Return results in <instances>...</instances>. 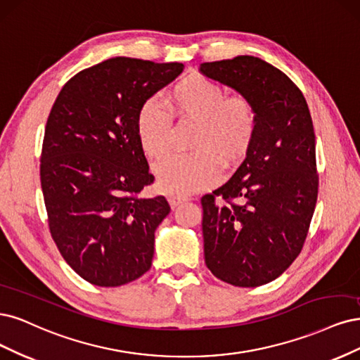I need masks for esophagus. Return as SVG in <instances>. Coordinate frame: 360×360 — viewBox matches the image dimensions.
Segmentation results:
<instances>
[{"instance_id": "1", "label": "esophagus", "mask_w": 360, "mask_h": 360, "mask_svg": "<svg viewBox=\"0 0 360 360\" xmlns=\"http://www.w3.org/2000/svg\"><path fill=\"white\" fill-rule=\"evenodd\" d=\"M169 200H170V205H172L173 210H175V207H178L181 203L188 202V197L187 195H178V194H175V195H170Z\"/></svg>"}]
</instances>
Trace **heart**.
Instances as JSON below:
<instances>
[{"label": "heart", "mask_w": 360, "mask_h": 360, "mask_svg": "<svg viewBox=\"0 0 360 360\" xmlns=\"http://www.w3.org/2000/svg\"><path fill=\"white\" fill-rule=\"evenodd\" d=\"M173 117L199 121L193 154H175L157 166L160 187L170 194L187 195L210 187L221 176V160L240 161L252 143L257 115L252 103L242 97H226V91L202 75L181 79L166 96ZM136 133L143 153L160 160L172 142L169 115L154 98L146 100L136 117Z\"/></svg>", "instance_id": "b5f03b06"}]
</instances>
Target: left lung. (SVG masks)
Listing matches in <instances>:
<instances>
[{
    "mask_svg": "<svg viewBox=\"0 0 360 360\" xmlns=\"http://www.w3.org/2000/svg\"><path fill=\"white\" fill-rule=\"evenodd\" d=\"M200 72L248 98L257 115L247 158L202 197L205 263L227 284H268L299 256L317 202L308 104L287 75L256 56L203 63Z\"/></svg>",
    "mask_w": 360,
    "mask_h": 360,
    "instance_id": "obj_1",
    "label": "left lung"
}]
</instances>
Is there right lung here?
<instances>
[{"mask_svg": "<svg viewBox=\"0 0 360 360\" xmlns=\"http://www.w3.org/2000/svg\"><path fill=\"white\" fill-rule=\"evenodd\" d=\"M184 70L117 56L73 76L44 130L40 179L51 235L64 260L98 287L131 283L149 271L155 230L170 212L136 133L142 104Z\"/></svg>", "mask_w": 360, "mask_h": 360, "instance_id": "obj_1", "label": "right lung"}]
</instances>
